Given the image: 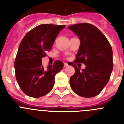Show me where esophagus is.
Masks as SVG:
<instances>
[{
  "label": "esophagus",
  "mask_w": 124,
  "mask_h": 124,
  "mask_svg": "<svg viewBox=\"0 0 124 124\" xmlns=\"http://www.w3.org/2000/svg\"><path fill=\"white\" fill-rule=\"evenodd\" d=\"M67 66H68V64L67 63H64V67H67Z\"/></svg>",
  "instance_id": "esophagus-1"
}]
</instances>
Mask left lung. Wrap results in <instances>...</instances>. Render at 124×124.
Here are the masks:
<instances>
[{"instance_id": "1", "label": "left lung", "mask_w": 124, "mask_h": 124, "mask_svg": "<svg viewBox=\"0 0 124 124\" xmlns=\"http://www.w3.org/2000/svg\"><path fill=\"white\" fill-rule=\"evenodd\" d=\"M68 28L80 40V46L74 63H84L81 71L75 64L74 75L70 83L73 91L84 97L97 96L106 86L113 69L112 50L104 35L92 24L83 23Z\"/></svg>"}]
</instances>
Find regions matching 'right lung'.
Instances as JSON below:
<instances>
[{"instance_id":"add662e5","label":"right lung","mask_w":124,"mask_h":124,"mask_svg":"<svg viewBox=\"0 0 124 124\" xmlns=\"http://www.w3.org/2000/svg\"><path fill=\"white\" fill-rule=\"evenodd\" d=\"M66 25L42 24L28 31L19 45L15 60V76L25 94L38 98L47 94L53 87L54 78L63 68L57 60L45 69L42 60L50 51L60 31Z\"/></svg>"}]
</instances>
